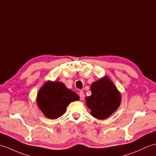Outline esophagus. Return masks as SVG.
<instances>
[{"mask_svg": "<svg viewBox=\"0 0 156 156\" xmlns=\"http://www.w3.org/2000/svg\"><path fill=\"white\" fill-rule=\"evenodd\" d=\"M79 96H80V100H81V101H83L84 98V92H82V91L79 92Z\"/></svg>", "mask_w": 156, "mask_h": 156, "instance_id": "34e87169", "label": "esophagus"}]
</instances>
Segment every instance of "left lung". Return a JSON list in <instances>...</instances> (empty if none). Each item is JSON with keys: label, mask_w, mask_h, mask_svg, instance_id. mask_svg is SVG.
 I'll return each mask as SVG.
<instances>
[{"label": "left lung", "mask_w": 156, "mask_h": 156, "mask_svg": "<svg viewBox=\"0 0 156 156\" xmlns=\"http://www.w3.org/2000/svg\"><path fill=\"white\" fill-rule=\"evenodd\" d=\"M91 95L85 98L90 115L100 120L107 119L115 112L121 102V94L107 76L92 82Z\"/></svg>", "instance_id": "8db88e82"}]
</instances>
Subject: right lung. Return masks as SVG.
Masks as SVG:
<instances>
[{
  "label": "right lung",
  "instance_id": "obj_1",
  "mask_svg": "<svg viewBox=\"0 0 156 156\" xmlns=\"http://www.w3.org/2000/svg\"><path fill=\"white\" fill-rule=\"evenodd\" d=\"M79 99L80 97L64 83L49 80L39 89L36 101L39 108L46 117L55 119L64 115L70 102Z\"/></svg>",
  "mask_w": 156,
  "mask_h": 156
}]
</instances>
